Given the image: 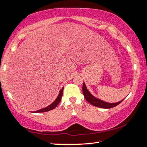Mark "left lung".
<instances>
[{
  "instance_id": "8db88e82",
  "label": "left lung",
  "mask_w": 147,
  "mask_h": 147,
  "mask_svg": "<svg viewBox=\"0 0 147 147\" xmlns=\"http://www.w3.org/2000/svg\"><path fill=\"white\" fill-rule=\"evenodd\" d=\"M82 91H83L84 96V97H85L86 100L88 101L89 103H90L91 105L98 107V108H107V109L113 108V107L117 106L118 104H120L121 102L123 100H121L116 103H108V102H104L102 100H100V99L94 97V96L92 95V94L89 93V91L88 90V89H87V88L86 87L85 83H84L83 84Z\"/></svg>"
}]
</instances>
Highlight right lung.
I'll return each mask as SVG.
<instances>
[{"label": "right lung", "instance_id": "1", "mask_svg": "<svg viewBox=\"0 0 147 147\" xmlns=\"http://www.w3.org/2000/svg\"><path fill=\"white\" fill-rule=\"evenodd\" d=\"M63 88H62L60 91H59V95L58 96V97L56 98V99L55 100H54V102L53 104H51V105L46 107V108H43V109H39V110L38 111H34L35 113H41V112H46V111H49L50 110H52V109H53L56 108L57 106V105L59 103V102H60L61 99V96H62V94H63Z\"/></svg>", "mask_w": 147, "mask_h": 147}]
</instances>
